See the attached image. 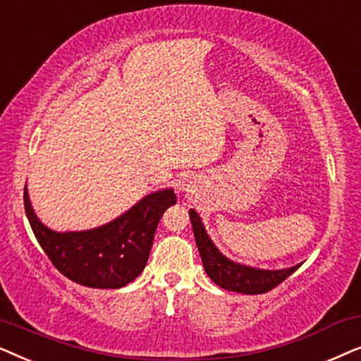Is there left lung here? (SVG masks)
I'll return each instance as SVG.
<instances>
[{
	"mask_svg": "<svg viewBox=\"0 0 361 361\" xmlns=\"http://www.w3.org/2000/svg\"><path fill=\"white\" fill-rule=\"evenodd\" d=\"M189 216L205 273L221 289L241 294L268 293V290L283 283L288 276L293 274L300 266L295 264L284 269H259L253 268V266L236 263V261L226 258L216 248L209 233H207L199 214L194 209L189 210Z\"/></svg>",
	"mask_w": 361,
	"mask_h": 361,
	"instance_id": "1",
	"label": "left lung"
}]
</instances>
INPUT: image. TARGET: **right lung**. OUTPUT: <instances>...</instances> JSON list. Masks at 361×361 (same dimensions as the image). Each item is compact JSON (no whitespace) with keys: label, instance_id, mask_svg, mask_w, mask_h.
<instances>
[{"label":"right lung","instance_id":"1","mask_svg":"<svg viewBox=\"0 0 361 361\" xmlns=\"http://www.w3.org/2000/svg\"><path fill=\"white\" fill-rule=\"evenodd\" d=\"M176 202L174 189L156 190L97 228L56 231L37 219L24 189L26 216L44 253L68 279L97 289H120L142 273L157 224Z\"/></svg>","mask_w":361,"mask_h":361}]
</instances>
